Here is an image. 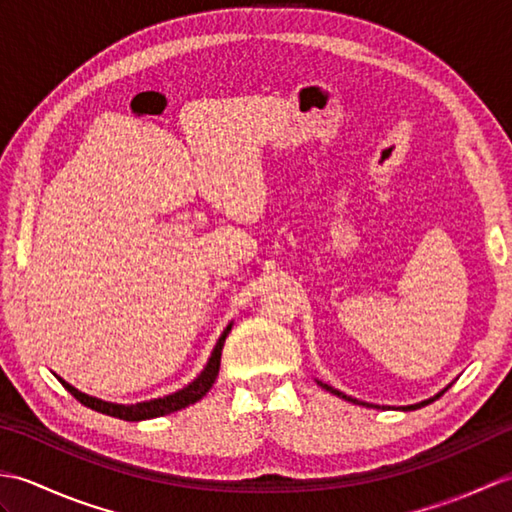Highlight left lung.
<instances>
[{
    "label": "left lung",
    "mask_w": 512,
    "mask_h": 512,
    "mask_svg": "<svg viewBox=\"0 0 512 512\" xmlns=\"http://www.w3.org/2000/svg\"><path fill=\"white\" fill-rule=\"evenodd\" d=\"M317 383L323 387V389H328L330 394H334V396H339V398H343V400H350V402H356V405H367V407H374V405H369V402H361V400H356V398H352V396H345L343 391H339V389H334V387H330V385H325V383H321V380H317ZM449 389V387H447ZM444 389V391H447ZM444 391H440V394H436L433 398H429V400H422V402H418V405H409V407H402V409H420V407H424V405H429V402H433V400H438Z\"/></svg>",
    "instance_id": "obj_1"
}]
</instances>
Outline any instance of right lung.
Segmentation results:
<instances>
[{
	"label": "right lung",
	"mask_w": 512,
	"mask_h": 512,
	"mask_svg": "<svg viewBox=\"0 0 512 512\" xmlns=\"http://www.w3.org/2000/svg\"><path fill=\"white\" fill-rule=\"evenodd\" d=\"M233 325V323H231ZM231 325H226V330L222 332L220 339H217L213 352H211V358L209 363H206V367L200 372V376L193 380V383H189L187 387H182L180 391H176V394H169L165 398H154V400H145V402H136V405H116V402H105V400H99L94 396H88L83 394V391L74 389L70 383H65V380H61L63 387L70 391V394L81 402V405L90 407L94 411L99 413H107V416H114V418H121V420H129V422H138V420H149V418H158V416H167V413H173V411H180L184 407L193 405V402H198L206 391H209L215 383L217 378V372H220V358H222V347H224V341L228 332H231Z\"/></svg>",
	"instance_id": "add662e5"
}]
</instances>
